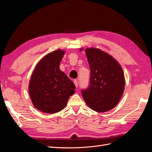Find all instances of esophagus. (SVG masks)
Returning <instances> with one entry per match:
<instances>
[{
	"label": "esophagus",
	"mask_w": 152,
	"mask_h": 152,
	"mask_svg": "<svg viewBox=\"0 0 152 152\" xmlns=\"http://www.w3.org/2000/svg\"><path fill=\"white\" fill-rule=\"evenodd\" d=\"M73 83H74L75 86L76 87H77V86H78V80H73Z\"/></svg>",
	"instance_id": "34e87169"
}]
</instances>
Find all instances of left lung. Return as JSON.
I'll use <instances>...</instances> for the list:
<instances>
[{
  "label": "left lung",
  "mask_w": 152,
  "mask_h": 152,
  "mask_svg": "<svg viewBox=\"0 0 152 152\" xmlns=\"http://www.w3.org/2000/svg\"><path fill=\"white\" fill-rule=\"evenodd\" d=\"M85 52L91 78L89 87L81 91L82 97L92 110L108 112L115 107L125 88L122 66L111 55L100 49L87 48Z\"/></svg>",
  "instance_id": "obj_1"
}]
</instances>
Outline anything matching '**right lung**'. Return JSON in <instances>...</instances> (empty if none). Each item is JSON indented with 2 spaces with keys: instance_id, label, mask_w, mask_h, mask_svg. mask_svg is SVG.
Listing matches in <instances>:
<instances>
[{
  "instance_id": "add662e5",
  "label": "right lung",
  "mask_w": 152,
  "mask_h": 152,
  "mask_svg": "<svg viewBox=\"0 0 152 152\" xmlns=\"http://www.w3.org/2000/svg\"><path fill=\"white\" fill-rule=\"evenodd\" d=\"M65 51L54 50L38 62L30 77V97L35 108L47 113H55L66 107L70 96L75 93V87L59 64Z\"/></svg>"
}]
</instances>
